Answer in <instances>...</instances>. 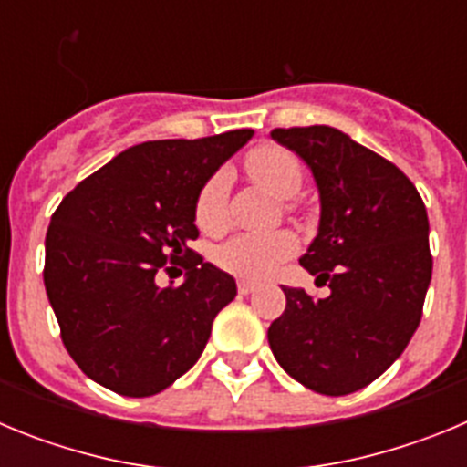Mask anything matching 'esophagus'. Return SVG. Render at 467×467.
<instances>
[{
  "label": "esophagus",
  "mask_w": 467,
  "mask_h": 467,
  "mask_svg": "<svg viewBox=\"0 0 467 467\" xmlns=\"http://www.w3.org/2000/svg\"><path fill=\"white\" fill-rule=\"evenodd\" d=\"M257 290V285L250 283V280H238V292L241 295H253V292Z\"/></svg>",
  "instance_id": "esophagus-1"
}]
</instances>
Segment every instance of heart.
<instances>
[{
  "instance_id": "obj_1",
  "label": "heart",
  "mask_w": 467,
  "mask_h": 467,
  "mask_svg": "<svg viewBox=\"0 0 467 467\" xmlns=\"http://www.w3.org/2000/svg\"><path fill=\"white\" fill-rule=\"evenodd\" d=\"M247 175L274 196H295L301 184V166L283 147H259L245 161ZM196 224L205 234H220L229 224V172L220 171L203 184L196 201ZM299 241L292 231H241L214 250V262L243 280L269 278L278 264L296 253Z\"/></svg>"
}]
</instances>
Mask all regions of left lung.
I'll return each mask as SVG.
<instances>
[{
  "mask_svg": "<svg viewBox=\"0 0 467 467\" xmlns=\"http://www.w3.org/2000/svg\"><path fill=\"white\" fill-rule=\"evenodd\" d=\"M271 138L311 171L317 234L299 264L329 296L285 287L269 327L285 372L323 395L369 386L407 348L432 275L428 214L400 168L332 126L275 128Z\"/></svg>",
  "mask_w": 467,
  "mask_h": 467,
  "instance_id": "8db88e82",
  "label": "left lung"
}]
</instances>
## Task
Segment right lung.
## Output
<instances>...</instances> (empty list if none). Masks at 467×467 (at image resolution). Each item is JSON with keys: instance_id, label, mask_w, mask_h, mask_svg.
<instances>
[{"instance_id": "1", "label": "right lung", "mask_w": 467, "mask_h": 467, "mask_svg": "<svg viewBox=\"0 0 467 467\" xmlns=\"http://www.w3.org/2000/svg\"><path fill=\"white\" fill-rule=\"evenodd\" d=\"M254 130L128 147L63 198L47 234L44 285L81 372L126 398L161 393L189 372L236 280L189 250L196 201ZM188 275L159 288L162 264Z\"/></svg>"}]
</instances>
